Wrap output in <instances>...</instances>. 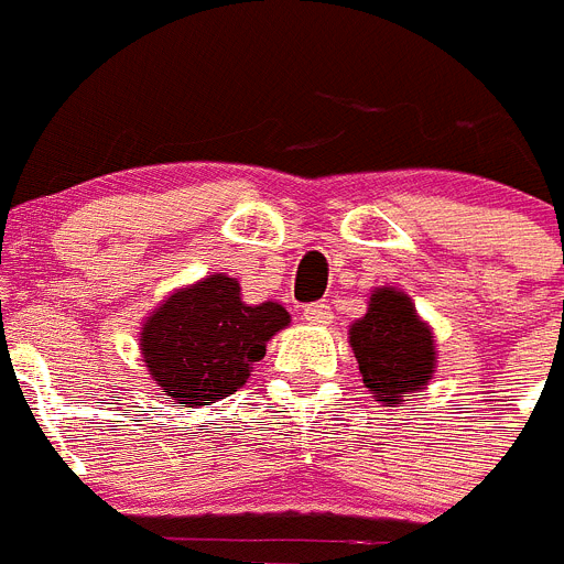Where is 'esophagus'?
<instances>
[{
  "mask_svg": "<svg viewBox=\"0 0 564 564\" xmlns=\"http://www.w3.org/2000/svg\"><path fill=\"white\" fill-rule=\"evenodd\" d=\"M302 316H305V322H311V325H330L334 311H330V305H325V302H314V305H307L305 311H302Z\"/></svg>",
  "mask_w": 564,
  "mask_h": 564,
  "instance_id": "34e87169",
  "label": "esophagus"
}]
</instances>
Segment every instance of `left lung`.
<instances>
[{
  "instance_id": "obj_1",
  "label": "left lung",
  "mask_w": 564,
  "mask_h": 564,
  "mask_svg": "<svg viewBox=\"0 0 564 564\" xmlns=\"http://www.w3.org/2000/svg\"><path fill=\"white\" fill-rule=\"evenodd\" d=\"M348 341L365 388L382 405L399 408L408 397H420L433 379L436 336L399 288L370 291L368 311L348 328Z\"/></svg>"
}]
</instances>
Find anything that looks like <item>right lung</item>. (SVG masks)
<instances>
[{
  "instance_id": "add662e5",
  "label": "right lung",
  "mask_w": 564,
  "mask_h": 564,
  "mask_svg": "<svg viewBox=\"0 0 564 564\" xmlns=\"http://www.w3.org/2000/svg\"><path fill=\"white\" fill-rule=\"evenodd\" d=\"M288 325L291 314L279 302L248 305L239 279L210 273L144 316L139 354L159 391L180 408H199L242 388Z\"/></svg>"
}]
</instances>
